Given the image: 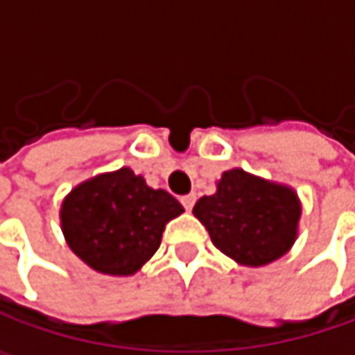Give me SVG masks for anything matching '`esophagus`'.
Wrapping results in <instances>:
<instances>
[{"mask_svg": "<svg viewBox=\"0 0 355 355\" xmlns=\"http://www.w3.org/2000/svg\"><path fill=\"white\" fill-rule=\"evenodd\" d=\"M196 193H189V196H184L182 198V203H184V207L187 211H191V207H193V203H196Z\"/></svg>", "mask_w": 355, "mask_h": 355, "instance_id": "obj_1", "label": "esophagus"}]
</instances>
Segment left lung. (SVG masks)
Wrapping results in <instances>:
<instances>
[{
  "label": "left lung",
  "mask_w": 355,
  "mask_h": 355,
  "mask_svg": "<svg viewBox=\"0 0 355 355\" xmlns=\"http://www.w3.org/2000/svg\"><path fill=\"white\" fill-rule=\"evenodd\" d=\"M193 215L213 245L243 266H263L291 251L298 233L300 199L293 187L229 170L213 196H203Z\"/></svg>",
  "instance_id": "8db88e82"
}]
</instances>
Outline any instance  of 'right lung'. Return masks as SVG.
<instances>
[{"instance_id": "right-lung-1", "label": "right lung", "mask_w": 355, "mask_h": 355, "mask_svg": "<svg viewBox=\"0 0 355 355\" xmlns=\"http://www.w3.org/2000/svg\"><path fill=\"white\" fill-rule=\"evenodd\" d=\"M184 207L166 189H152L130 168L78 184L61 205L67 245L90 268L128 277L152 259L166 223Z\"/></svg>"}]
</instances>
